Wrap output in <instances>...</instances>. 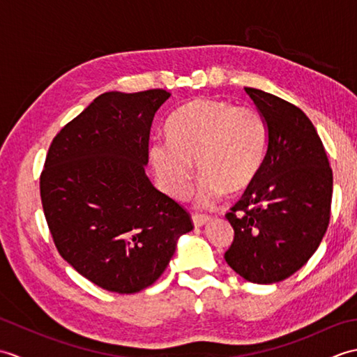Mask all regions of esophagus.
Listing matches in <instances>:
<instances>
[{
  "label": "esophagus",
  "mask_w": 357,
  "mask_h": 357,
  "mask_svg": "<svg viewBox=\"0 0 357 357\" xmlns=\"http://www.w3.org/2000/svg\"><path fill=\"white\" fill-rule=\"evenodd\" d=\"M192 221H193V225L196 227V229H198V227H204L206 224H208L211 219L208 218V216H201V215H195L193 218H192Z\"/></svg>",
  "instance_id": "34e87169"
}]
</instances>
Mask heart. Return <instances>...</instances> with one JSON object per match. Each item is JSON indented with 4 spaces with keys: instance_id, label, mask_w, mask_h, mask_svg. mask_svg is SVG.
<instances>
[{
    "instance_id": "b5f03b06",
    "label": "heart",
    "mask_w": 357,
    "mask_h": 357,
    "mask_svg": "<svg viewBox=\"0 0 357 357\" xmlns=\"http://www.w3.org/2000/svg\"><path fill=\"white\" fill-rule=\"evenodd\" d=\"M172 142L150 147V162L159 184L174 199L190 193L195 165L202 178L198 199L211 206L224 193L238 196L261 172L267 147V126L253 107L213 98H198L170 121Z\"/></svg>"
}]
</instances>
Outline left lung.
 <instances>
[{
  "mask_svg": "<svg viewBox=\"0 0 357 357\" xmlns=\"http://www.w3.org/2000/svg\"><path fill=\"white\" fill-rule=\"evenodd\" d=\"M267 126L261 172L227 215L234 241L225 261L248 282L275 284L304 267L330 222L333 172L299 107L245 87Z\"/></svg>",
  "mask_w": 357,
  "mask_h": 357,
  "instance_id": "obj_1",
  "label": "left lung"
}]
</instances>
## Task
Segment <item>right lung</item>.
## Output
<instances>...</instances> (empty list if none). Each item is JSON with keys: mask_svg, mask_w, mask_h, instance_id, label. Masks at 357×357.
<instances>
[{"mask_svg": "<svg viewBox=\"0 0 357 357\" xmlns=\"http://www.w3.org/2000/svg\"><path fill=\"white\" fill-rule=\"evenodd\" d=\"M162 89L107 92L52 141L40 188L59 255L90 282L130 294L150 287L192 231L187 211L146 174Z\"/></svg>", "mask_w": 357, "mask_h": 357, "instance_id": "right-lung-1", "label": "right lung"}]
</instances>
